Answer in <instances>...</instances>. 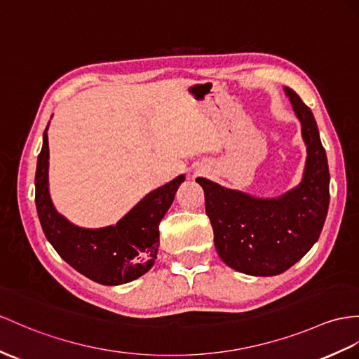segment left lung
Instances as JSON below:
<instances>
[{
	"label": "left lung",
	"instance_id": "8db88e82",
	"mask_svg": "<svg viewBox=\"0 0 359 359\" xmlns=\"http://www.w3.org/2000/svg\"><path fill=\"white\" fill-rule=\"evenodd\" d=\"M302 121L308 160L302 184L277 199H260L196 178L205 196L215 247L226 265L250 276H277L320 238L329 208V168L317 121L308 104L285 88Z\"/></svg>",
	"mask_w": 359,
	"mask_h": 359
}]
</instances>
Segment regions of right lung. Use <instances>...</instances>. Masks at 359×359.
I'll return each mask as SVG.
<instances>
[{
	"label": "right lung",
	"instance_id": "obj_1",
	"mask_svg": "<svg viewBox=\"0 0 359 359\" xmlns=\"http://www.w3.org/2000/svg\"><path fill=\"white\" fill-rule=\"evenodd\" d=\"M47 129L34 177V203L43 234L68 265L91 280L109 286L135 280L154 265L160 242L158 225L184 177L180 175L151 191L116 225L99 230L81 229L68 222L51 204Z\"/></svg>",
	"mask_w": 359,
	"mask_h": 359
}]
</instances>
